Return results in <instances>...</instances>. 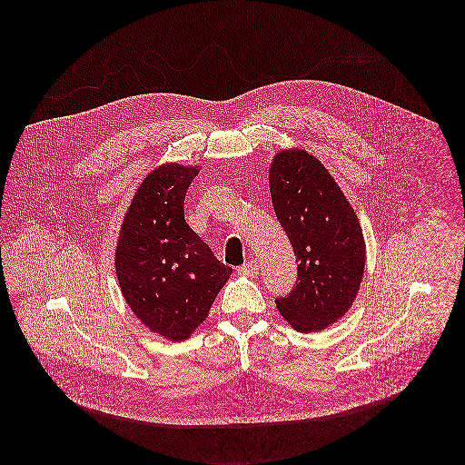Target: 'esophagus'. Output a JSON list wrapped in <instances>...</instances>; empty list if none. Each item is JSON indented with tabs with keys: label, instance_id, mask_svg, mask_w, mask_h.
<instances>
[{
	"label": "esophagus",
	"instance_id": "1",
	"mask_svg": "<svg viewBox=\"0 0 465 465\" xmlns=\"http://www.w3.org/2000/svg\"><path fill=\"white\" fill-rule=\"evenodd\" d=\"M258 270H260V265L256 263V260H251V262H247V263H243V265L238 268V273H240V275H251V277H254V275L258 273Z\"/></svg>",
	"mask_w": 465,
	"mask_h": 465
}]
</instances>
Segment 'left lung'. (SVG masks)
<instances>
[{
    "instance_id": "8db88e82",
    "label": "left lung",
    "mask_w": 465,
    "mask_h": 465,
    "mask_svg": "<svg viewBox=\"0 0 465 465\" xmlns=\"http://www.w3.org/2000/svg\"><path fill=\"white\" fill-rule=\"evenodd\" d=\"M270 197L297 258V282L275 299L299 332L322 331L352 306L365 272L358 216L326 166L301 148L279 150L270 170Z\"/></svg>"
}]
</instances>
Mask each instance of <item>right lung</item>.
<instances>
[{"label": "right lung", "mask_w": 465, "mask_h": 465, "mask_svg": "<svg viewBox=\"0 0 465 465\" xmlns=\"http://www.w3.org/2000/svg\"><path fill=\"white\" fill-rule=\"evenodd\" d=\"M199 166L166 163L134 193L116 243L114 268L122 295L150 331L186 340L207 319L231 277L184 220V199Z\"/></svg>", "instance_id": "add662e5"}]
</instances>
